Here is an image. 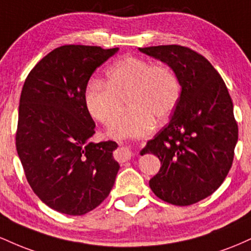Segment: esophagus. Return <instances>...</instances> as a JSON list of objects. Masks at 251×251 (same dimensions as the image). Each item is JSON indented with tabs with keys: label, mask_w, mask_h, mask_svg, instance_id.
Returning <instances> with one entry per match:
<instances>
[{
	"label": "esophagus",
	"mask_w": 251,
	"mask_h": 251,
	"mask_svg": "<svg viewBox=\"0 0 251 251\" xmlns=\"http://www.w3.org/2000/svg\"><path fill=\"white\" fill-rule=\"evenodd\" d=\"M123 159L124 160L131 159V152L128 151V149H123Z\"/></svg>",
	"instance_id": "1"
}]
</instances>
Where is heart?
Here are the masks:
<instances>
[{"instance_id": "obj_1", "label": "heart", "mask_w": 251, "mask_h": 251, "mask_svg": "<svg viewBox=\"0 0 251 251\" xmlns=\"http://www.w3.org/2000/svg\"><path fill=\"white\" fill-rule=\"evenodd\" d=\"M180 97V82L168 65L138 56L118 60L106 72L105 82L92 80L85 89V105L97 122L109 125L126 99L131 108L109 127L114 138L140 137L174 113Z\"/></svg>"}]
</instances>
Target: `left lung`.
<instances>
[{
  "mask_svg": "<svg viewBox=\"0 0 251 251\" xmlns=\"http://www.w3.org/2000/svg\"><path fill=\"white\" fill-rule=\"evenodd\" d=\"M139 50L168 63L181 86L170 123L142 151L162 164L150 188L164 201L191 205L214 194L231 169L238 139L232 100L214 66L191 48L166 45Z\"/></svg>",
  "mask_w": 251,
  "mask_h": 251,
  "instance_id": "left-lung-1",
  "label": "left lung"
}]
</instances>
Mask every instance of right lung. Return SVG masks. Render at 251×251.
<instances>
[{
	"instance_id": "add662e5",
	"label": "right lung",
	"mask_w": 251,
	"mask_h": 251,
	"mask_svg": "<svg viewBox=\"0 0 251 251\" xmlns=\"http://www.w3.org/2000/svg\"><path fill=\"white\" fill-rule=\"evenodd\" d=\"M118 48L66 45L36 63L19 106L16 150L34 194L61 214L99 206L114 185L116 142L92 143L96 124L85 105L93 72Z\"/></svg>"
}]
</instances>
